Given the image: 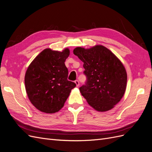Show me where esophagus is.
<instances>
[{"mask_svg": "<svg viewBox=\"0 0 152 152\" xmlns=\"http://www.w3.org/2000/svg\"><path fill=\"white\" fill-rule=\"evenodd\" d=\"M75 83H76V86H80V82H79V81H78V80H76V81H75Z\"/></svg>", "mask_w": 152, "mask_h": 152, "instance_id": "34e87169", "label": "esophagus"}]
</instances>
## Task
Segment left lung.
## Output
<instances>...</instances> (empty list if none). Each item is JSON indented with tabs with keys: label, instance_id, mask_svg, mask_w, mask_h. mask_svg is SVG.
I'll return each instance as SVG.
<instances>
[{
	"label": "left lung",
	"instance_id": "left-lung-1",
	"mask_svg": "<svg viewBox=\"0 0 152 152\" xmlns=\"http://www.w3.org/2000/svg\"><path fill=\"white\" fill-rule=\"evenodd\" d=\"M73 53L84 63L86 82L80 88L81 95L97 111L114 108L126 88L127 73L122 62L108 48L100 45L87 49L76 47Z\"/></svg>",
	"mask_w": 152,
	"mask_h": 152
}]
</instances>
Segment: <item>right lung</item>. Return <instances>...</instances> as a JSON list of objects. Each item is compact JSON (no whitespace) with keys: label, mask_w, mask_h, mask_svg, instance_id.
<instances>
[{"label":"right lung","mask_w":152,"mask_h":152,"mask_svg":"<svg viewBox=\"0 0 152 152\" xmlns=\"http://www.w3.org/2000/svg\"><path fill=\"white\" fill-rule=\"evenodd\" d=\"M69 52L67 48L62 52L46 48L28 67L24 77L26 91L31 104L41 112L52 114L60 110L76 86L67 80L64 62Z\"/></svg>","instance_id":"obj_1"}]
</instances>
